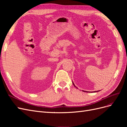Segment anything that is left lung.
<instances>
[{
	"label": "left lung",
	"mask_w": 127,
	"mask_h": 127,
	"mask_svg": "<svg viewBox=\"0 0 127 127\" xmlns=\"http://www.w3.org/2000/svg\"><path fill=\"white\" fill-rule=\"evenodd\" d=\"M72 84H73V85H74V86H75V87H76V86H75V85H74V83H73V82H72ZM97 92H98V91H97Z\"/></svg>",
	"instance_id": "1"
}]
</instances>
